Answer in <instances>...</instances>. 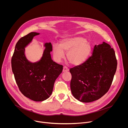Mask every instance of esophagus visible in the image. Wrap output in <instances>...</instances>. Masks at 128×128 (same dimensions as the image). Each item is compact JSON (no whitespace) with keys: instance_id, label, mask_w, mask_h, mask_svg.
Returning a JSON list of instances; mask_svg holds the SVG:
<instances>
[{"instance_id":"obj_1","label":"esophagus","mask_w":128,"mask_h":128,"mask_svg":"<svg viewBox=\"0 0 128 128\" xmlns=\"http://www.w3.org/2000/svg\"><path fill=\"white\" fill-rule=\"evenodd\" d=\"M69 71V69H68L67 67L64 66V67H63V72H67V71Z\"/></svg>"}]
</instances>
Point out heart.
Listing matches in <instances>:
<instances>
[{
  "mask_svg": "<svg viewBox=\"0 0 128 128\" xmlns=\"http://www.w3.org/2000/svg\"><path fill=\"white\" fill-rule=\"evenodd\" d=\"M92 47L90 42L82 37L66 38L62 40L60 45L52 46V53L55 60L60 62L64 58L67 52L68 61L72 65L78 66L84 63L88 58Z\"/></svg>",
  "mask_w": 128,
  "mask_h": 128,
  "instance_id": "b5f03b06",
  "label": "heart"
}]
</instances>
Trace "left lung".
Returning <instances> with one entry per match:
<instances>
[{"label":"left lung","mask_w":128,"mask_h":128,"mask_svg":"<svg viewBox=\"0 0 128 128\" xmlns=\"http://www.w3.org/2000/svg\"><path fill=\"white\" fill-rule=\"evenodd\" d=\"M116 67L115 52L110 46L105 42L95 45L92 56L69 70L72 95L85 103L100 99L110 88Z\"/></svg>","instance_id":"8db88e82"}]
</instances>
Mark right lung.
<instances>
[{
  "mask_svg": "<svg viewBox=\"0 0 128 128\" xmlns=\"http://www.w3.org/2000/svg\"><path fill=\"white\" fill-rule=\"evenodd\" d=\"M40 33L32 32L17 42L12 58V68L16 83L21 92L34 101H42L52 93L56 80L61 74L63 66L52 61L50 42L44 44L45 49L41 59L35 62L26 58L25 48Z\"/></svg>",
  "mask_w": 128,
  "mask_h": 128,
  "instance_id": "right-lung-1",
  "label": "right lung"
}]
</instances>
